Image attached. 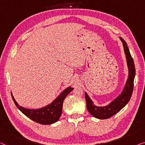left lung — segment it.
I'll use <instances>...</instances> for the list:
<instances>
[{
  "instance_id": "8db88e82",
  "label": "left lung",
  "mask_w": 145,
  "mask_h": 145,
  "mask_svg": "<svg viewBox=\"0 0 145 145\" xmlns=\"http://www.w3.org/2000/svg\"><path fill=\"white\" fill-rule=\"evenodd\" d=\"M124 46V50L126 56V61L128 64L129 75L127 80L125 88H124L121 95H120L116 99L111 102V104L105 107H97L93 104V102L88 97V94L85 93V97L86 100L87 109L93 117L99 119H106L112 117L115 114L124 108L128 102L130 101L132 97L133 89V81L135 75V69L134 62L130 54L128 46L126 41L120 37Z\"/></svg>"
}]
</instances>
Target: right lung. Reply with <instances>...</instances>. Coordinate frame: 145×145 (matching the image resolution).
<instances>
[{"label": "right lung", "instance_id": "obj_1", "mask_svg": "<svg viewBox=\"0 0 145 145\" xmlns=\"http://www.w3.org/2000/svg\"><path fill=\"white\" fill-rule=\"evenodd\" d=\"M73 89L74 88L71 87L67 88L52 102V103L39 110H28L22 108L15 101L13 95L12 97L15 106L26 117L41 124H51L58 121L62 113L63 101L67 95L72 91Z\"/></svg>", "mask_w": 145, "mask_h": 145}]
</instances>
